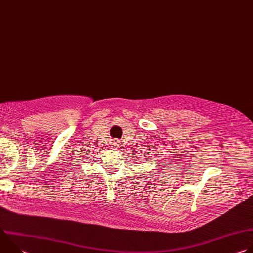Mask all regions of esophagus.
<instances>
[{"label":"esophagus","mask_w":253,"mask_h":253,"mask_svg":"<svg viewBox=\"0 0 253 253\" xmlns=\"http://www.w3.org/2000/svg\"><path fill=\"white\" fill-rule=\"evenodd\" d=\"M113 147H114V148H118V147H119V141H118V140H115V141L113 142Z\"/></svg>","instance_id":"obj_1"}]
</instances>
